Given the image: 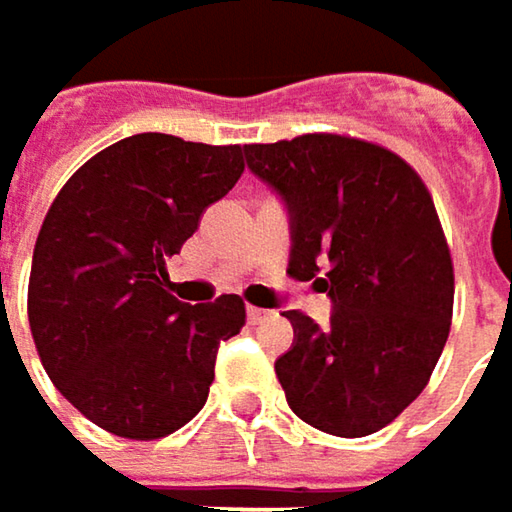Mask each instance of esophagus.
Wrapping results in <instances>:
<instances>
[{
	"label": "esophagus",
	"instance_id": "obj_1",
	"mask_svg": "<svg viewBox=\"0 0 512 512\" xmlns=\"http://www.w3.org/2000/svg\"><path fill=\"white\" fill-rule=\"evenodd\" d=\"M246 317H249V323H252V326H257V323L269 320V317H272V311H263V308H255V305H249V308H246Z\"/></svg>",
	"mask_w": 512,
	"mask_h": 512
}]
</instances>
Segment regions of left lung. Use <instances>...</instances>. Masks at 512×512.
<instances>
[{"instance_id":"1","label":"left lung","mask_w":512,"mask_h":512,"mask_svg":"<svg viewBox=\"0 0 512 512\" xmlns=\"http://www.w3.org/2000/svg\"><path fill=\"white\" fill-rule=\"evenodd\" d=\"M243 151L287 204V272L314 278L335 302L329 326L284 311L293 323V347L275 361L284 397L323 433L370 436L424 391L451 332L454 263L433 195L406 159L350 136Z\"/></svg>"}]
</instances>
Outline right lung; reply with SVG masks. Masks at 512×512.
<instances>
[{
  "label": "right lung",
  "instance_id": "obj_1",
  "mask_svg": "<svg viewBox=\"0 0 512 512\" xmlns=\"http://www.w3.org/2000/svg\"><path fill=\"white\" fill-rule=\"evenodd\" d=\"M246 162L240 145L139 133L55 195L29 275V326L52 385L97 427L154 442L207 403L219 344L246 326L237 293L186 305L165 260Z\"/></svg>",
  "mask_w": 512,
  "mask_h": 512
}]
</instances>
